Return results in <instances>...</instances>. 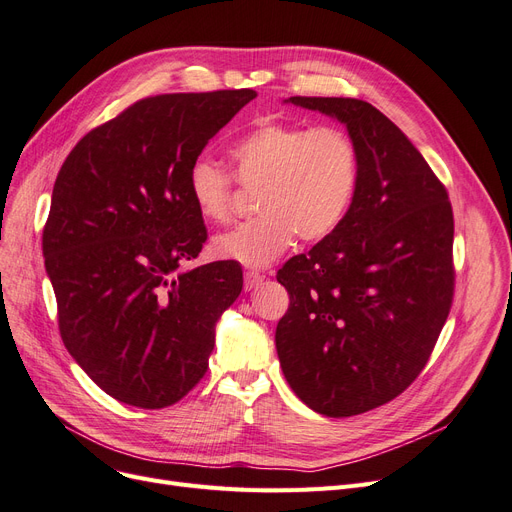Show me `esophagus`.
Listing matches in <instances>:
<instances>
[{"instance_id":"1","label":"esophagus","mask_w":512,"mask_h":512,"mask_svg":"<svg viewBox=\"0 0 512 512\" xmlns=\"http://www.w3.org/2000/svg\"><path fill=\"white\" fill-rule=\"evenodd\" d=\"M264 281V277L256 271H245L243 275V290L245 292H252L254 288H258V285Z\"/></svg>"}]
</instances>
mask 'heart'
Returning a JSON list of instances; mask_svg holds the SVG:
<instances>
[{
  "label": "heart",
  "mask_w": 512,
  "mask_h": 512,
  "mask_svg": "<svg viewBox=\"0 0 512 512\" xmlns=\"http://www.w3.org/2000/svg\"><path fill=\"white\" fill-rule=\"evenodd\" d=\"M235 178L260 187L258 218L212 239V252L245 267H267L294 243L323 241L338 231L359 187V151L338 128L269 121L229 149ZM197 214L220 222L231 212L233 178L220 163L197 157L187 176Z\"/></svg>",
  "instance_id": "1"
}]
</instances>
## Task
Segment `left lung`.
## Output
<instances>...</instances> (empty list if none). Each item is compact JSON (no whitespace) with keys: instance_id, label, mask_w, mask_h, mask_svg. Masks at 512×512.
Here are the masks:
<instances>
[{"instance_id":"8db88e82","label":"left lung","mask_w":512,"mask_h":512,"mask_svg":"<svg viewBox=\"0 0 512 512\" xmlns=\"http://www.w3.org/2000/svg\"><path fill=\"white\" fill-rule=\"evenodd\" d=\"M346 128L359 187L334 235L290 258L275 344L292 391L330 418L384 405L422 372L454 296V214L422 153L359 98L292 96Z\"/></svg>"}]
</instances>
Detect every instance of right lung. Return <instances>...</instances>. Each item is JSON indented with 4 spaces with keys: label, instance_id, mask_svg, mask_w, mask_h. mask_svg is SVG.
Wrapping results in <instances>:
<instances>
[{
    "label": "right lung",
    "instance_id": "right-lung-1",
    "mask_svg": "<svg viewBox=\"0 0 512 512\" xmlns=\"http://www.w3.org/2000/svg\"><path fill=\"white\" fill-rule=\"evenodd\" d=\"M254 98L218 90L138 100L81 138L56 176L44 258L60 336L121 403L161 410L208 370L216 323L243 275L233 260L180 269L208 237L187 176Z\"/></svg>",
    "mask_w": 512,
    "mask_h": 512
}]
</instances>
